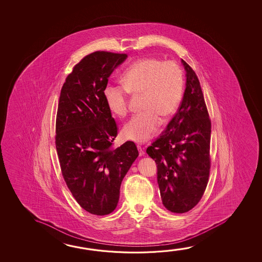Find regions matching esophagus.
<instances>
[{"label":"esophagus","mask_w":262,"mask_h":262,"mask_svg":"<svg viewBox=\"0 0 262 262\" xmlns=\"http://www.w3.org/2000/svg\"><path fill=\"white\" fill-rule=\"evenodd\" d=\"M138 150H139V155L140 156H142V155H144V150H143V148H142V146L138 145L137 146Z\"/></svg>","instance_id":"1"}]
</instances>
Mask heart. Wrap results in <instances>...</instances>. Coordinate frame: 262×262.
Instances as JSON below:
<instances>
[{
	"label": "heart",
	"mask_w": 262,
	"mask_h": 262,
	"mask_svg": "<svg viewBox=\"0 0 262 262\" xmlns=\"http://www.w3.org/2000/svg\"><path fill=\"white\" fill-rule=\"evenodd\" d=\"M121 83L122 86H105L107 107L122 118L129 112V94L142 96L143 112L125 124L122 134L126 140L145 142L158 129L161 118L167 120L179 107L185 86L183 70L172 61L143 57L125 71Z\"/></svg>",
	"instance_id": "obj_1"
}]
</instances>
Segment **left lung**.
Masks as SVG:
<instances>
[{
  "mask_svg": "<svg viewBox=\"0 0 262 262\" xmlns=\"http://www.w3.org/2000/svg\"><path fill=\"white\" fill-rule=\"evenodd\" d=\"M184 98L167 128L146 152L157 164V181L163 206L185 213L201 200L210 172L211 120L200 82L185 60Z\"/></svg>",
  "mask_w": 262,
  "mask_h": 262,
  "instance_id": "left-lung-1",
  "label": "left lung"
}]
</instances>
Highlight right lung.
Here are the masks:
<instances>
[{"instance_id":"obj_1","label":"right lung","mask_w":262,"mask_h":262,"mask_svg":"<svg viewBox=\"0 0 262 262\" xmlns=\"http://www.w3.org/2000/svg\"><path fill=\"white\" fill-rule=\"evenodd\" d=\"M126 54L97 51L82 58L66 78L56 120V147L64 182L77 204L90 214L116 208L121 182L137 158V147L118 135L104 97L108 77Z\"/></svg>"}]
</instances>
